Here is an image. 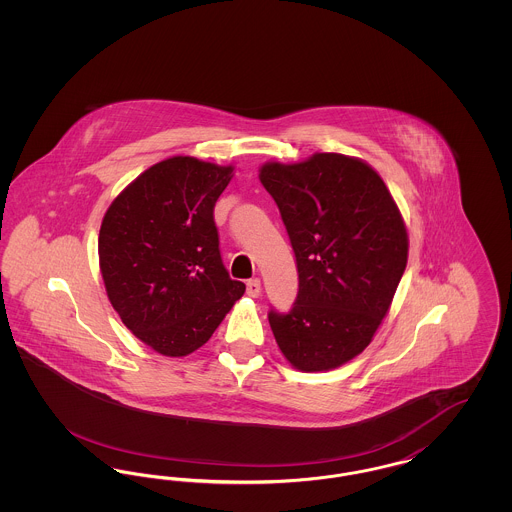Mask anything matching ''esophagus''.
<instances>
[{
	"mask_svg": "<svg viewBox=\"0 0 512 512\" xmlns=\"http://www.w3.org/2000/svg\"><path fill=\"white\" fill-rule=\"evenodd\" d=\"M245 292L249 297H259L261 295V280L259 278H253L245 284Z\"/></svg>",
	"mask_w": 512,
	"mask_h": 512,
	"instance_id": "34e87169",
	"label": "esophagus"
}]
</instances>
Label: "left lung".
<instances>
[{
  "label": "left lung",
  "instance_id": "left-lung-1",
  "mask_svg": "<svg viewBox=\"0 0 512 512\" xmlns=\"http://www.w3.org/2000/svg\"><path fill=\"white\" fill-rule=\"evenodd\" d=\"M292 242L299 290L268 322L295 368L320 372L372 341L407 267L409 238L378 172L355 157L317 153L259 174Z\"/></svg>",
  "mask_w": 512,
  "mask_h": 512
}]
</instances>
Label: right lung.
Listing matches in <instances>:
<instances>
[{
  "mask_svg": "<svg viewBox=\"0 0 512 512\" xmlns=\"http://www.w3.org/2000/svg\"><path fill=\"white\" fill-rule=\"evenodd\" d=\"M232 167L171 157L142 172L107 209L99 268L124 326L161 355L184 357L244 295L222 265L215 203Z\"/></svg>",
  "mask_w": 512,
  "mask_h": 512,
  "instance_id": "obj_1",
  "label": "right lung"
}]
</instances>
